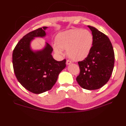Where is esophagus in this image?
Instances as JSON below:
<instances>
[{
  "mask_svg": "<svg viewBox=\"0 0 126 126\" xmlns=\"http://www.w3.org/2000/svg\"><path fill=\"white\" fill-rule=\"evenodd\" d=\"M71 63V61H70V60H67V61H66V65H69V64H70Z\"/></svg>",
  "mask_w": 126,
  "mask_h": 126,
  "instance_id": "34e87169",
  "label": "esophagus"
}]
</instances>
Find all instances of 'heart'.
I'll list each match as a JSON object with an SVG mask.
<instances>
[{
    "label": "heart",
    "mask_w": 126,
    "mask_h": 126,
    "mask_svg": "<svg viewBox=\"0 0 126 126\" xmlns=\"http://www.w3.org/2000/svg\"><path fill=\"white\" fill-rule=\"evenodd\" d=\"M54 45L55 52L62 55V50L72 60L79 61L87 57L93 44V36L89 31L80 29H72L59 33Z\"/></svg>",
    "instance_id": "1"
}]
</instances>
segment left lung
Returning <instances> with one entry per match:
<instances>
[{"instance_id":"obj_1","label":"left lung","mask_w":126,"mask_h":126,"mask_svg":"<svg viewBox=\"0 0 126 126\" xmlns=\"http://www.w3.org/2000/svg\"><path fill=\"white\" fill-rule=\"evenodd\" d=\"M88 27L92 32L93 44L87 57L78 62L80 73L76 81L83 89L96 90L102 87L110 78L115 55L108 37L94 27Z\"/></svg>"}]
</instances>
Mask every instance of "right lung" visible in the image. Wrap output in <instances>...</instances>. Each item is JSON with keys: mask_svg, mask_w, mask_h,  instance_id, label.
I'll use <instances>...</instances> for the list:
<instances>
[{"mask_svg": "<svg viewBox=\"0 0 126 126\" xmlns=\"http://www.w3.org/2000/svg\"><path fill=\"white\" fill-rule=\"evenodd\" d=\"M46 26L26 34L16 45L12 53L13 70L18 82L34 94L50 90L57 81L58 75L66 66V60L53 58L52 47L48 43L43 49L33 51L30 43L34 37H43Z\"/></svg>", "mask_w": 126, "mask_h": 126, "instance_id": "1", "label": "right lung"}]
</instances>
